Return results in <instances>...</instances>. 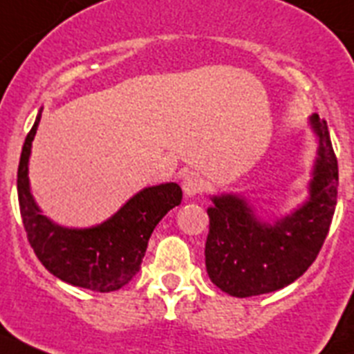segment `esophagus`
Returning a JSON list of instances; mask_svg holds the SVG:
<instances>
[{
  "label": "esophagus",
  "instance_id": "34e87169",
  "mask_svg": "<svg viewBox=\"0 0 354 354\" xmlns=\"http://www.w3.org/2000/svg\"><path fill=\"white\" fill-rule=\"evenodd\" d=\"M204 179H202V175H198L196 171H189V174L184 175L183 179V189L187 196H196L200 193L204 192Z\"/></svg>",
  "mask_w": 354,
  "mask_h": 354
}]
</instances>
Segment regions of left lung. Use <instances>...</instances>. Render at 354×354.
I'll return each mask as SVG.
<instances>
[{"label": "left lung", "instance_id": "8db88e82", "mask_svg": "<svg viewBox=\"0 0 354 354\" xmlns=\"http://www.w3.org/2000/svg\"><path fill=\"white\" fill-rule=\"evenodd\" d=\"M319 138L310 196L280 220L262 221L243 196H212L207 209L205 268L216 287L236 298L273 292L312 266L330 230L337 205L339 165L326 120L312 115Z\"/></svg>", "mask_w": 354, "mask_h": 354}]
</instances>
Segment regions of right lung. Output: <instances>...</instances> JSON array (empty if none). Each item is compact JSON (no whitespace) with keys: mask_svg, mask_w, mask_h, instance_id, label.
Returning a JSON list of instances; mask_svg holds the SVG:
<instances>
[{"mask_svg":"<svg viewBox=\"0 0 354 354\" xmlns=\"http://www.w3.org/2000/svg\"><path fill=\"white\" fill-rule=\"evenodd\" d=\"M40 113L24 140L17 170V195L31 248L49 273L71 286L97 292L118 290L140 271L150 234L180 204L179 184L150 186L129 198L109 220L90 228H67L44 216L30 192L28 162Z\"/></svg>","mask_w":354,"mask_h":354,"instance_id":"right-lung-1","label":"right lung"}]
</instances>
